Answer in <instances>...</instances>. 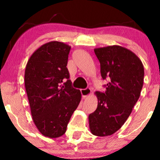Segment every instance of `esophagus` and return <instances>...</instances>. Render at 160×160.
Segmentation results:
<instances>
[{"label":"esophagus","instance_id":"esophagus-1","mask_svg":"<svg viewBox=\"0 0 160 160\" xmlns=\"http://www.w3.org/2000/svg\"><path fill=\"white\" fill-rule=\"evenodd\" d=\"M81 93H82L83 98H86L91 94V89L89 88L81 89Z\"/></svg>","mask_w":160,"mask_h":160}]
</instances>
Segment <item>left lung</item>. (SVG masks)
Listing matches in <instances>:
<instances>
[{"label":"left lung","mask_w":160,"mask_h":160,"mask_svg":"<svg viewBox=\"0 0 160 160\" xmlns=\"http://www.w3.org/2000/svg\"><path fill=\"white\" fill-rule=\"evenodd\" d=\"M103 79L110 82L106 92H95L97 109L89 115V126L96 136L113 135L122 128L141 95L144 68L138 57L121 46L95 48Z\"/></svg>","instance_id":"obj_1"}]
</instances>
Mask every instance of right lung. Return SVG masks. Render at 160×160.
<instances>
[{
    "mask_svg": "<svg viewBox=\"0 0 160 160\" xmlns=\"http://www.w3.org/2000/svg\"><path fill=\"white\" fill-rule=\"evenodd\" d=\"M71 46L50 41L41 46L28 61L25 86L35 125L46 137L57 138L66 131L82 99L74 89L67 68ZM64 78L67 82L62 86Z\"/></svg>",
    "mask_w": 160,
    "mask_h": 160,
    "instance_id": "1",
    "label": "right lung"
}]
</instances>
